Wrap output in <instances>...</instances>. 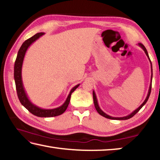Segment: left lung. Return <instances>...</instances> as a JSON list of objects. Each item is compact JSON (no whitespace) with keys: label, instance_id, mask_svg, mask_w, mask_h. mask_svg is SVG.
Returning a JSON list of instances; mask_svg holds the SVG:
<instances>
[{"label":"left lung","instance_id":"obj_1","mask_svg":"<svg viewBox=\"0 0 160 160\" xmlns=\"http://www.w3.org/2000/svg\"><path fill=\"white\" fill-rule=\"evenodd\" d=\"M138 45L140 46V47H141L143 51H145V53L146 54V56H148V58L149 59V61H150V65H151V72H152V75H151V83L150 85V88H149V90H148V95H147V97H146V99H145V101L143 102L142 104L140 105V106L137 109H135L134 112H132L131 113H130L129 115L128 116H123V117H113V116H111L107 114L106 113H104L103 111L100 109V107L99 106L98 104V102H97V97H96V94H95V92H94V91H93V100H94V107H95V109L97 110V112H98L100 115L104 116V117L107 118H109V119H113V120H127V119H129L132 118V116H133L134 115L136 114V113L139 112L140 109H141V108L144 106V105L146 104V102H148V100L149 99V97H150V92H151V88H152V63H151V61L150 59V57H149V55H148V51L147 49H146V48L144 47V45L142 44L141 43H139Z\"/></svg>","mask_w":160,"mask_h":160}]
</instances>
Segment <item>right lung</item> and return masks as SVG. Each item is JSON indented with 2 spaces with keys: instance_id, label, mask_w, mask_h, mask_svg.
I'll return each mask as SVG.
<instances>
[{
  "instance_id": "add662e5",
  "label": "right lung",
  "mask_w": 160,
  "mask_h": 160,
  "mask_svg": "<svg viewBox=\"0 0 160 160\" xmlns=\"http://www.w3.org/2000/svg\"><path fill=\"white\" fill-rule=\"evenodd\" d=\"M44 34V32L37 33L34 35L33 37L27 39L26 41L22 44L20 48L18 51L17 58H16V60L15 62L14 79L15 82L16 90H17L18 99L20 100L21 104H22L29 112L32 113V114H34V116H39V117H53V116H57L64 113V112L66 110L67 107L69 104L71 94L78 88L80 84L75 85L74 88H72V90H70L68 96L67 97L66 102L63 103V105H61V107H58L57 108H54V109H42V108H40L36 106V105L34 104L29 99L28 97L26 94V92L25 90V88H24L22 80V63L26 51L28 49L29 46Z\"/></svg>"
}]
</instances>
